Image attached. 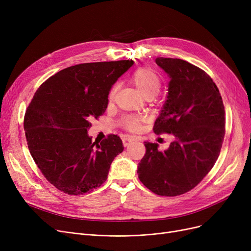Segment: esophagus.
<instances>
[{
    "label": "esophagus",
    "mask_w": 251,
    "mask_h": 251,
    "mask_svg": "<svg viewBox=\"0 0 251 251\" xmlns=\"http://www.w3.org/2000/svg\"><path fill=\"white\" fill-rule=\"evenodd\" d=\"M133 141V138H131V137H124L123 139H122V142H123V146L126 148V147H128L129 144Z\"/></svg>",
    "instance_id": "34e87169"
}]
</instances>
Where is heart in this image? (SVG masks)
I'll list each match as a JSON object with an SVG mask.
<instances>
[{"mask_svg":"<svg viewBox=\"0 0 251 251\" xmlns=\"http://www.w3.org/2000/svg\"><path fill=\"white\" fill-rule=\"evenodd\" d=\"M131 81H132L144 99H153L159 94L162 87L161 77L150 68L137 69L131 77ZM118 89V84H115L111 88L109 94V100L111 101L115 99ZM122 123L126 129L135 132V131L139 130L141 126V119L137 117H126Z\"/></svg>","mask_w":251,"mask_h":251,"instance_id":"1","label":"heart"}]
</instances>
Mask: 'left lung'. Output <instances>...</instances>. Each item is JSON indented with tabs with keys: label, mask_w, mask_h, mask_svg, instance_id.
I'll use <instances>...</instances> for the list:
<instances>
[{
	"label": "left lung",
	"mask_w": 251,
	"mask_h": 251,
	"mask_svg": "<svg viewBox=\"0 0 251 251\" xmlns=\"http://www.w3.org/2000/svg\"><path fill=\"white\" fill-rule=\"evenodd\" d=\"M170 78L167 100L153 132L175 136L169 149L144 142L147 152L138 164L143 185L162 196L185 193L214 167L225 136V108L220 91L203 70L173 58H156Z\"/></svg>",
	"instance_id": "left-lung-1"
}]
</instances>
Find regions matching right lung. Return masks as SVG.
I'll list each match as a JSON object with an SVG mask.
<instances>
[{"label":"right lung","instance_id":"right-lung-1","mask_svg":"<svg viewBox=\"0 0 251 251\" xmlns=\"http://www.w3.org/2000/svg\"><path fill=\"white\" fill-rule=\"evenodd\" d=\"M133 64L122 60L71 66L34 94L24 117L27 146L46 179L64 193L79 195L100 187L123 151L119 136L97 143L87 130L90 119L107 110L113 84Z\"/></svg>","mask_w":251,"mask_h":251}]
</instances>
